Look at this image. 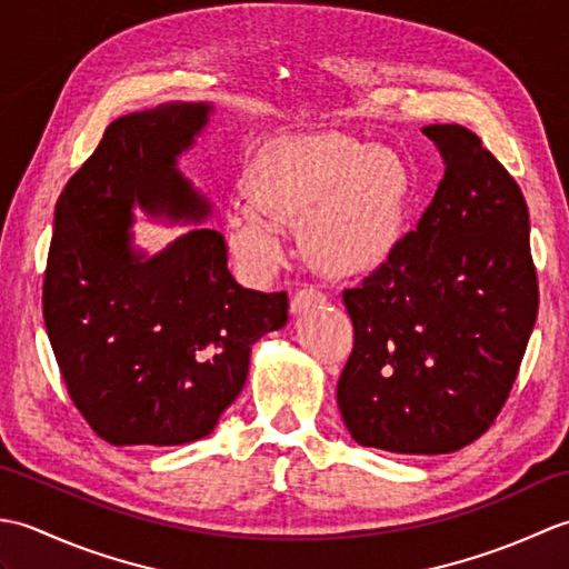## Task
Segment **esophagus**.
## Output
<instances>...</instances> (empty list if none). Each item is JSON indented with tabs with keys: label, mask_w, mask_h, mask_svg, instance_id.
<instances>
[{
	"label": "esophagus",
	"mask_w": 569,
	"mask_h": 569,
	"mask_svg": "<svg viewBox=\"0 0 569 569\" xmlns=\"http://www.w3.org/2000/svg\"><path fill=\"white\" fill-rule=\"evenodd\" d=\"M325 303V293L316 286H306V288H298V291L291 296V312L293 316H300V312L312 308V306H320Z\"/></svg>",
	"instance_id": "1"
}]
</instances>
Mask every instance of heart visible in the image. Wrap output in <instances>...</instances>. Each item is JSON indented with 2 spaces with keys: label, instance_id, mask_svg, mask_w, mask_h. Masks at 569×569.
<instances>
[{
  "label": "heart",
  "instance_id": "obj_1",
  "mask_svg": "<svg viewBox=\"0 0 569 569\" xmlns=\"http://www.w3.org/2000/svg\"><path fill=\"white\" fill-rule=\"evenodd\" d=\"M247 196L227 214V241L249 271L281 257V220H298L300 251L335 278L379 269L406 234L403 163L342 131L266 143L249 168Z\"/></svg>",
  "mask_w": 569,
  "mask_h": 569
}]
</instances>
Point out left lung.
<instances>
[{
	"instance_id": "8db88e82",
	"label": "left lung",
	"mask_w": 569,
	"mask_h": 569,
	"mask_svg": "<svg viewBox=\"0 0 569 569\" xmlns=\"http://www.w3.org/2000/svg\"><path fill=\"white\" fill-rule=\"evenodd\" d=\"M422 134L445 159L438 192L393 257L342 296L355 347L337 406L359 445L398 455L455 452L487 432L538 318L521 188L475 131Z\"/></svg>"
}]
</instances>
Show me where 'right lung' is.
Masks as SVG:
<instances>
[{
    "label": "right lung",
    "mask_w": 569,
    "mask_h": 569,
    "mask_svg": "<svg viewBox=\"0 0 569 569\" xmlns=\"http://www.w3.org/2000/svg\"><path fill=\"white\" fill-rule=\"evenodd\" d=\"M212 104L119 117L60 192L43 320L72 403L110 445L210 435L244 389L251 345L288 320V296L241 288L224 237L196 227L149 257L131 247L134 204L200 222L210 202L178 171Z\"/></svg>",
    "instance_id": "1"
}]
</instances>
